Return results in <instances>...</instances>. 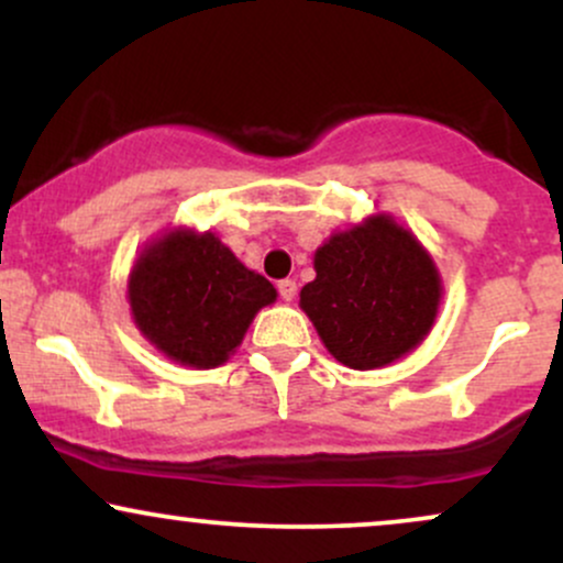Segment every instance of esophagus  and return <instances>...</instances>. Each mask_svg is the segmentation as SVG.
<instances>
[{"label": "esophagus", "instance_id": "esophagus-1", "mask_svg": "<svg viewBox=\"0 0 563 563\" xmlns=\"http://www.w3.org/2000/svg\"><path fill=\"white\" fill-rule=\"evenodd\" d=\"M277 290H280L283 299L294 301V299H296V280H288V277H286V280L277 283Z\"/></svg>", "mask_w": 563, "mask_h": 563}]
</instances>
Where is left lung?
Here are the masks:
<instances>
[{
	"label": "left lung",
	"instance_id": "left-lung-1",
	"mask_svg": "<svg viewBox=\"0 0 563 563\" xmlns=\"http://www.w3.org/2000/svg\"><path fill=\"white\" fill-rule=\"evenodd\" d=\"M314 273L301 288V309L328 352L354 371L402 357L437 318L434 262L389 217L333 235L314 254Z\"/></svg>",
	"mask_w": 563,
	"mask_h": 563
}]
</instances>
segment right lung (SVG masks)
<instances>
[{
	"label": "right lung",
	"instance_id": "obj_1",
	"mask_svg": "<svg viewBox=\"0 0 563 563\" xmlns=\"http://www.w3.org/2000/svg\"><path fill=\"white\" fill-rule=\"evenodd\" d=\"M275 296L273 283L245 269L211 232H172L129 277L140 331L172 360L196 367L222 365Z\"/></svg>",
	"mask_w": 563,
	"mask_h": 563
}]
</instances>
